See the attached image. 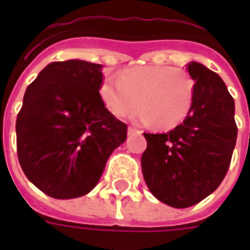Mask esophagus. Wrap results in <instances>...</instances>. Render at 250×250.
<instances>
[{"mask_svg": "<svg viewBox=\"0 0 250 250\" xmlns=\"http://www.w3.org/2000/svg\"><path fill=\"white\" fill-rule=\"evenodd\" d=\"M135 132H141L139 130H136V128H134V127H128V134H135Z\"/></svg>", "mask_w": 250, "mask_h": 250, "instance_id": "esophagus-1", "label": "esophagus"}]
</instances>
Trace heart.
<instances>
[{
  "label": "heart",
  "mask_w": 250,
  "mask_h": 250,
  "mask_svg": "<svg viewBox=\"0 0 250 250\" xmlns=\"http://www.w3.org/2000/svg\"><path fill=\"white\" fill-rule=\"evenodd\" d=\"M107 108L116 116H125L139 105L135 115L142 125L173 128L188 116L194 96V82L188 72L167 65L135 66L115 79H105L100 88Z\"/></svg>",
  "instance_id": "1"
}]
</instances>
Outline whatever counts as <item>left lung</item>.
<instances>
[{
  "label": "left lung",
  "mask_w": 250,
  "mask_h": 250,
  "mask_svg": "<svg viewBox=\"0 0 250 250\" xmlns=\"http://www.w3.org/2000/svg\"><path fill=\"white\" fill-rule=\"evenodd\" d=\"M193 103L186 119L166 134H147L142 154L146 185L161 202L184 209L198 204L225 178L236 146L234 100L215 72L188 62Z\"/></svg>",
  "instance_id": "8db88e82"
}]
</instances>
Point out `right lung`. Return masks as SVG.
Instances as JSON below:
<instances>
[{"label": "right lung", "mask_w": 250, "mask_h": 250, "mask_svg": "<svg viewBox=\"0 0 250 250\" xmlns=\"http://www.w3.org/2000/svg\"><path fill=\"white\" fill-rule=\"evenodd\" d=\"M100 64L53 62L26 88L16 120L17 157L36 188L52 198L89 193L127 125L105 108Z\"/></svg>", "instance_id": "1"}]
</instances>
